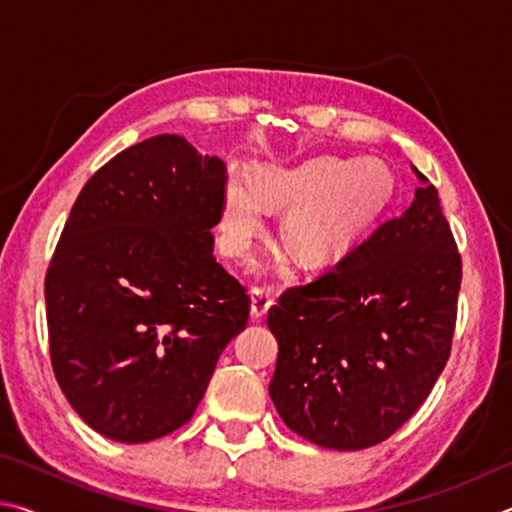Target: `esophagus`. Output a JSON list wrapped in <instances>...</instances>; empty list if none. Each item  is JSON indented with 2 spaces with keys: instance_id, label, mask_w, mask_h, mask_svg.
<instances>
[{
  "instance_id": "1",
  "label": "esophagus",
  "mask_w": 512,
  "mask_h": 512,
  "mask_svg": "<svg viewBox=\"0 0 512 512\" xmlns=\"http://www.w3.org/2000/svg\"><path fill=\"white\" fill-rule=\"evenodd\" d=\"M273 300L275 298H273L271 289H264V287L250 289V316H253L255 320L266 316V311L271 309Z\"/></svg>"
}]
</instances>
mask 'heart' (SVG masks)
<instances>
[{
    "label": "heart",
    "mask_w": 512,
    "mask_h": 512,
    "mask_svg": "<svg viewBox=\"0 0 512 512\" xmlns=\"http://www.w3.org/2000/svg\"><path fill=\"white\" fill-rule=\"evenodd\" d=\"M257 187L230 173L219 207V244L241 259L264 230V201L296 205L282 225V239L305 264L329 262L395 192L391 169L377 158L345 160L318 155L293 167H262Z\"/></svg>",
    "instance_id": "b5f03b06"
}]
</instances>
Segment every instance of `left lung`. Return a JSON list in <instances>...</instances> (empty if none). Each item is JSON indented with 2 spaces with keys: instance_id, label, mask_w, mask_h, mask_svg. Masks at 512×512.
Here are the masks:
<instances>
[{
  "instance_id": "1",
  "label": "left lung",
  "mask_w": 512,
  "mask_h": 512,
  "mask_svg": "<svg viewBox=\"0 0 512 512\" xmlns=\"http://www.w3.org/2000/svg\"><path fill=\"white\" fill-rule=\"evenodd\" d=\"M413 173L420 187L404 214L268 311L280 348L268 395L318 447L354 452L393 436L449 359L461 255L436 187Z\"/></svg>"
}]
</instances>
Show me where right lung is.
I'll return each instance as SVG.
<instances>
[{
  "mask_svg": "<svg viewBox=\"0 0 512 512\" xmlns=\"http://www.w3.org/2000/svg\"><path fill=\"white\" fill-rule=\"evenodd\" d=\"M225 164L155 135L85 183L47 268L51 366L101 436L183 427L246 327V289L214 259Z\"/></svg>",
  "mask_w": 512,
  "mask_h": 512,
  "instance_id": "right-lung-1",
  "label": "right lung"
}]
</instances>
